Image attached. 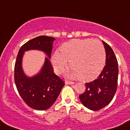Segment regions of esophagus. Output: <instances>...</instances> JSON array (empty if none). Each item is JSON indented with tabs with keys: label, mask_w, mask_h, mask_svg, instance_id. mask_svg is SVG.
Masks as SVG:
<instances>
[{
	"label": "esophagus",
	"mask_w": 130,
	"mask_h": 130,
	"mask_svg": "<svg viewBox=\"0 0 130 130\" xmlns=\"http://www.w3.org/2000/svg\"><path fill=\"white\" fill-rule=\"evenodd\" d=\"M65 84H68V85H73L75 84V82H70V81H66L65 82Z\"/></svg>",
	"instance_id": "34e87169"
}]
</instances>
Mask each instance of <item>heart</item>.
I'll list each match as a JSON object with an SVG mask.
<instances>
[{
	"label": "heart",
	"instance_id": "heart-1",
	"mask_svg": "<svg viewBox=\"0 0 130 130\" xmlns=\"http://www.w3.org/2000/svg\"><path fill=\"white\" fill-rule=\"evenodd\" d=\"M106 54L103 44L92 39H75L64 43L60 52L55 51L51 58L54 71L62 72L68 61L73 70L70 76L89 82L96 79L105 65Z\"/></svg>",
	"mask_w": 130,
	"mask_h": 130
}]
</instances>
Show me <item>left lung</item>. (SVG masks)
I'll list each match as a JSON object with an SVG mask.
<instances>
[{
    "label": "left lung",
    "mask_w": 130,
    "mask_h": 130,
    "mask_svg": "<svg viewBox=\"0 0 130 130\" xmlns=\"http://www.w3.org/2000/svg\"><path fill=\"white\" fill-rule=\"evenodd\" d=\"M106 52V65L98 78L86 83L85 92L79 96L86 108L97 111L108 105L116 94L118 80V64L112 48L103 41Z\"/></svg>",
    "instance_id": "1"
}]
</instances>
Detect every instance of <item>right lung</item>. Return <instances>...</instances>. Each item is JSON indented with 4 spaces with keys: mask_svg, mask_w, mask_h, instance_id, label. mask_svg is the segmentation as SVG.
I'll list each match as a JSON object with an SVG mask.
<instances>
[{
    "mask_svg": "<svg viewBox=\"0 0 130 130\" xmlns=\"http://www.w3.org/2000/svg\"><path fill=\"white\" fill-rule=\"evenodd\" d=\"M55 38L40 36L25 43L20 49L14 66V82L19 94L27 105L33 109L44 110L56 101L64 82L54 73L50 59ZM40 50L47 55L38 74L31 77L24 74L22 60L25 51Z\"/></svg>",
    "mask_w": 130,
    "mask_h": 130,
    "instance_id": "right-lung-1",
    "label": "right lung"
}]
</instances>
